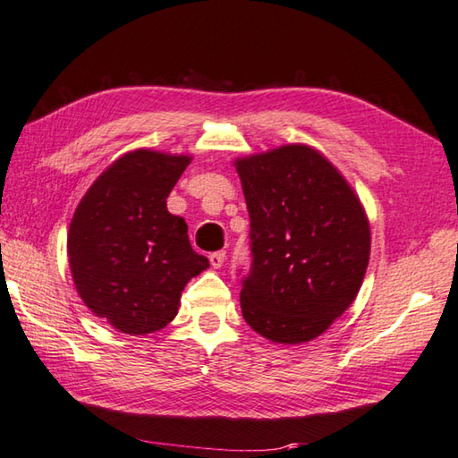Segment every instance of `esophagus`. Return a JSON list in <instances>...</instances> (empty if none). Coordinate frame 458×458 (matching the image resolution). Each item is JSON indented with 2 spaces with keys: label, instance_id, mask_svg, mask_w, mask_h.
Instances as JSON below:
<instances>
[{
  "label": "esophagus",
  "instance_id": "1",
  "mask_svg": "<svg viewBox=\"0 0 458 458\" xmlns=\"http://www.w3.org/2000/svg\"><path fill=\"white\" fill-rule=\"evenodd\" d=\"M225 257H227L225 251H215V253H211V255H209V261H211L213 269H219V267H221L223 263H225Z\"/></svg>",
  "mask_w": 458,
  "mask_h": 458
}]
</instances>
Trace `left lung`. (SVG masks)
I'll return each mask as SVG.
<instances>
[{"label":"left lung","instance_id":"left-lung-1","mask_svg":"<svg viewBox=\"0 0 458 458\" xmlns=\"http://www.w3.org/2000/svg\"><path fill=\"white\" fill-rule=\"evenodd\" d=\"M237 171L251 221L241 313L275 343L315 339L363 283L370 253L363 207L339 171L307 145L241 159Z\"/></svg>","mask_w":458,"mask_h":458}]
</instances>
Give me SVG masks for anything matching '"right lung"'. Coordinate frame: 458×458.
<instances>
[{
    "instance_id": "add662e5",
    "label": "right lung",
    "mask_w": 458,
    "mask_h": 458,
    "mask_svg": "<svg viewBox=\"0 0 458 458\" xmlns=\"http://www.w3.org/2000/svg\"><path fill=\"white\" fill-rule=\"evenodd\" d=\"M189 161L149 149L127 153L75 209L67 255L77 293L122 333L163 329L177 315L187 281L209 267L189 243L185 219L165 203Z\"/></svg>"
}]
</instances>
